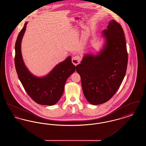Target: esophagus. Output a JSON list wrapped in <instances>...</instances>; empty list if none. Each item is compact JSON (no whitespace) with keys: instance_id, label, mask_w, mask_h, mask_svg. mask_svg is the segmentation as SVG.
<instances>
[{"instance_id":"obj_1","label":"esophagus","mask_w":146,"mask_h":146,"mask_svg":"<svg viewBox=\"0 0 146 146\" xmlns=\"http://www.w3.org/2000/svg\"><path fill=\"white\" fill-rule=\"evenodd\" d=\"M80 60H81L80 57L79 56L77 55L74 56V57H73L72 58V63H73L75 66H76V65H78V64H79Z\"/></svg>"}]
</instances>
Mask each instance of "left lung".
Here are the masks:
<instances>
[{
	"label": "left lung",
	"instance_id": "1",
	"mask_svg": "<svg viewBox=\"0 0 146 146\" xmlns=\"http://www.w3.org/2000/svg\"><path fill=\"white\" fill-rule=\"evenodd\" d=\"M103 48L96 55L85 54L76 70L81 78L84 95L91 104H102L114 96L126 72L128 55L125 35L114 20L102 32Z\"/></svg>",
	"mask_w": 146,
	"mask_h": 146
}]
</instances>
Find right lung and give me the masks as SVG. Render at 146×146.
I'll use <instances>...</instances> for the list:
<instances>
[{"label":"right lung","instance_id":"right-lung-1","mask_svg":"<svg viewBox=\"0 0 146 146\" xmlns=\"http://www.w3.org/2000/svg\"><path fill=\"white\" fill-rule=\"evenodd\" d=\"M27 22L18 35L15 43V64L18 77L25 90L37 104L52 106L62 95L66 82L73 74L76 66L72 62L71 57L57 64L45 76L38 77L32 74L25 66L21 54V42Z\"/></svg>","mask_w":146,"mask_h":146}]
</instances>
